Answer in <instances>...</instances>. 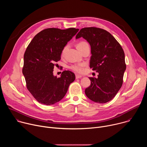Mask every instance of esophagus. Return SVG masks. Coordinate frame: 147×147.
<instances>
[{
  "label": "esophagus",
  "instance_id": "obj_1",
  "mask_svg": "<svg viewBox=\"0 0 147 147\" xmlns=\"http://www.w3.org/2000/svg\"><path fill=\"white\" fill-rule=\"evenodd\" d=\"M81 77H82V76H81V75H78V74H76V79H78V78H81Z\"/></svg>",
  "mask_w": 147,
  "mask_h": 147
}]
</instances>
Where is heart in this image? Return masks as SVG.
Here are the masks:
<instances>
[{
    "label": "heart",
    "instance_id": "obj_1",
    "mask_svg": "<svg viewBox=\"0 0 147 147\" xmlns=\"http://www.w3.org/2000/svg\"><path fill=\"white\" fill-rule=\"evenodd\" d=\"M87 44V42H84V41H82V42H79L77 45V47H79V46H81L82 45H84V44ZM67 48V46H66L63 49L62 51V53H63L65 52V51H66ZM82 66H83V65L82 64H80V65H74V66H72L71 67V69L72 70H73L74 71H76V72H78V73H81L82 71Z\"/></svg>",
    "mask_w": 147,
    "mask_h": 147
}]
</instances>
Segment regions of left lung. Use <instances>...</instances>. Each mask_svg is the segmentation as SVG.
Masks as SVG:
<instances>
[{
	"instance_id": "left-lung-1",
	"label": "left lung",
	"mask_w": 147,
	"mask_h": 147,
	"mask_svg": "<svg viewBox=\"0 0 147 147\" xmlns=\"http://www.w3.org/2000/svg\"><path fill=\"white\" fill-rule=\"evenodd\" d=\"M82 37L91 47L90 67L99 74L89 77L91 85L85 90L91 100L104 103L112 100L120 89L126 69L124 51L107 31L96 27L80 30L76 38Z\"/></svg>"
}]
</instances>
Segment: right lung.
Segmentation results:
<instances>
[{
	"instance_id": "right-lung-1",
	"label": "right lung",
	"mask_w": 147,
	"mask_h": 147,
	"mask_svg": "<svg viewBox=\"0 0 147 147\" xmlns=\"http://www.w3.org/2000/svg\"><path fill=\"white\" fill-rule=\"evenodd\" d=\"M78 30L45 29L28 46L24 55L23 74L27 89L39 103L51 105L59 102L74 81L75 74L71 71H63L59 78L53 71L55 62L60 60L63 49Z\"/></svg>"
}]
</instances>
